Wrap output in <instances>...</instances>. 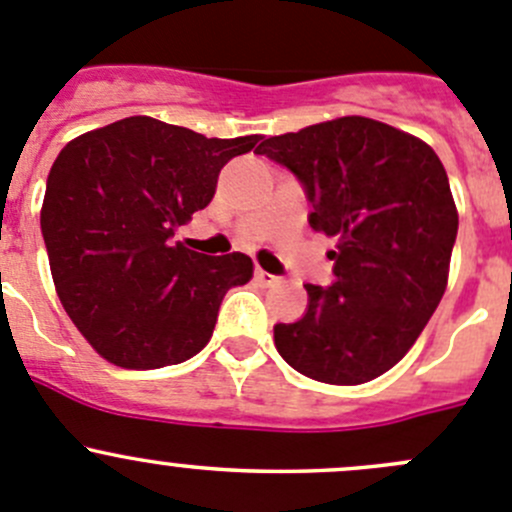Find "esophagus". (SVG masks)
Here are the masks:
<instances>
[{
	"label": "esophagus",
	"instance_id": "1",
	"mask_svg": "<svg viewBox=\"0 0 512 512\" xmlns=\"http://www.w3.org/2000/svg\"><path fill=\"white\" fill-rule=\"evenodd\" d=\"M253 279L259 281V286H274L276 281H279V276L269 274V271H264V269H256L253 271Z\"/></svg>",
	"mask_w": 512,
	"mask_h": 512
}]
</instances>
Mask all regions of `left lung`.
Instances as JSON below:
<instances>
[{"label":"left lung","instance_id":"left-lung-1","mask_svg":"<svg viewBox=\"0 0 512 512\" xmlns=\"http://www.w3.org/2000/svg\"><path fill=\"white\" fill-rule=\"evenodd\" d=\"M294 173L316 231L337 238L332 286L306 284L294 324H276L286 364L326 384H362L417 342L447 286L457 208L427 143L372 118H339L256 148Z\"/></svg>","mask_w":512,"mask_h":512}]
</instances>
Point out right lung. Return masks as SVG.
<instances>
[{
  "mask_svg": "<svg viewBox=\"0 0 512 512\" xmlns=\"http://www.w3.org/2000/svg\"><path fill=\"white\" fill-rule=\"evenodd\" d=\"M259 140L206 138L133 115L60 150L42 238L67 316L107 362L158 369L206 347L223 296L251 279L253 264L173 236L211 203L223 165Z\"/></svg>",
  "mask_w": 512,
  "mask_h": 512,
  "instance_id": "1",
  "label": "right lung"
}]
</instances>
